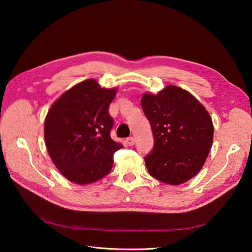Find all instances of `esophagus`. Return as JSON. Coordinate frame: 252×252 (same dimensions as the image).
<instances>
[{
  "instance_id": "esophagus-1",
  "label": "esophagus",
  "mask_w": 252,
  "mask_h": 252,
  "mask_svg": "<svg viewBox=\"0 0 252 252\" xmlns=\"http://www.w3.org/2000/svg\"><path fill=\"white\" fill-rule=\"evenodd\" d=\"M126 142H127L129 146H132V145H134V142H135L134 136H129V138L126 139Z\"/></svg>"
}]
</instances>
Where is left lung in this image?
<instances>
[{
    "instance_id": "1",
    "label": "left lung",
    "mask_w": 252,
    "mask_h": 252,
    "mask_svg": "<svg viewBox=\"0 0 252 252\" xmlns=\"http://www.w3.org/2000/svg\"><path fill=\"white\" fill-rule=\"evenodd\" d=\"M142 108L148 119L154 148L144 158L151 177L180 185L201 170L212 146V120L188 91L167 86L158 94H145Z\"/></svg>"
}]
</instances>
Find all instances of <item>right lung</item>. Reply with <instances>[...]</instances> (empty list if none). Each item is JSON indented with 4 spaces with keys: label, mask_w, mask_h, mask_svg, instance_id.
Wrapping results in <instances>:
<instances>
[{
    "label": "right lung",
    "mask_w": 252,
    "mask_h": 252,
    "mask_svg": "<svg viewBox=\"0 0 252 252\" xmlns=\"http://www.w3.org/2000/svg\"><path fill=\"white\" fill-rule=\"evenodd\" d=\"M116 91L89 79L66 91L48 111L45 143L52 162L70 182L85 185L101 180L112 168L114 152L123 147L110 136L109 105Z\"/></svg>",
    "instance_id": "add662e5"
}]
</instances>
